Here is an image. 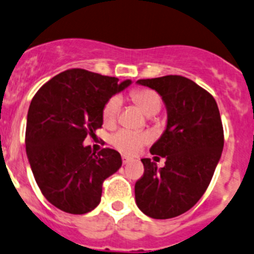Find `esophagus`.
<instances>
[{"label": "esophagus", "mask_w": 254, "mask_h": 254, "mask_svg": "<svg viewBox=\"0 0 254 254\" xmlns=\"http://www.w3.org/2000/svg\"><path fill=\"white\" fill-rule=\"evenodd\" d=\"M122 160H123V164H124V165L129 164V162H130V161H131V159H130V157H129V156H125V155H123Z\"/></svg>", "instance_id": "1"}]
</instances>
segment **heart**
<instances>
[{"mask_svg":"<svg viewBox=\"0 0 254 254\" xmlns=\"http://www.w3.org/2000/svg\"><path fill=\"white\" fill-rule=\"evenodd\" d=\"M132 99L140 107V109L146 115H155L159 113L161 108V98L155 90L141 88L132 92ZM122 107V98L119 95H114L105 103L103 108V119L105 123H113L117 119ZM151 140V135L149 132L135 131V130L122 129L115 132L110 137V142L113 146L117 147L119 151L124 154H135L140 150L142 145L147 144Z\"/></svg>","mask_w":254,"mask_h":254,"instance_id":"1","label":"heart"}]
</instances>
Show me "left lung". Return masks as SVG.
<instances>
[{"label": "left lung", "instance_id": "obj_1", "mask_svg": "<svg viewBox=\"0 0 254 254\" xmlns=\"http://www.w3.org/2000/svg\"><path fill=\"white\" fill-rule=\"evenodd\" d=\"M136 83L159 93L167 123L150 149L152 155L165 157V166L141 159L145 171L135 184V201L149 217H176L202 197L220 161L223 150L220 110L210 93L181 75Z\"/></svg>", "mask_w": 254, "mask_h": 254}]
</instances>
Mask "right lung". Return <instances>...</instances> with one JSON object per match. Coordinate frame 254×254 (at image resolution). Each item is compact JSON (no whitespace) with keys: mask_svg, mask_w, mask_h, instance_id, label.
I'll return each instance as SVG.
<instances>
[{"mask_svg":"<svg viewBox=\"0 0 254 254\" xmlns=\"http://www.w3.org/2000/svg\"><path fill=\"white\" fill-rule=\"evenodd\" d=\"M131 84L69 69L42 85L29 105L26 152L44 197L59 210L83 215L102 198L103 182L122 166L117 150L98 154L83 144L103 125L105 103Z\"/></svg>","mask_w":254,"mask_h":254,"instance_id":"1","label":"right lung"}]
</instances>
